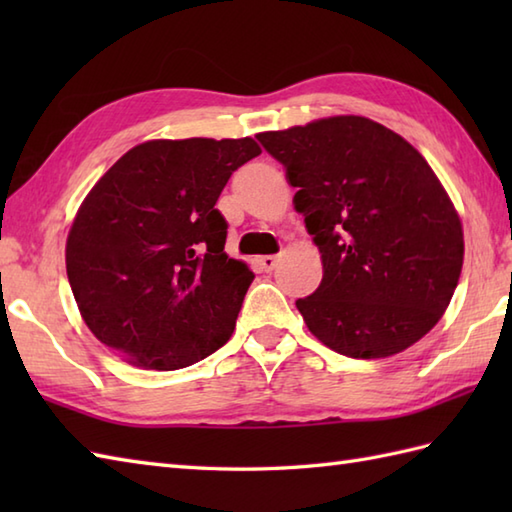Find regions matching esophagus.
Returning <instances> with one entry per match:
<instances>
[{
	"instance_id": "1",
	"label": "esophagus",
	"mask_w": 512,
	"mask_h": 512,
	"mask_svg": "<svg viewBox=\"0 0 512 512\" xmlns=\"http://www.w3.org/2000/svg\"><path fill=\"white\" fill-rule=\"evenodd\" d=\"M277 262H279V259H277L275 255H266V257H259V259H257L259 268L266 270V273H270V270H273V268L277 266Z\"/></svg>"
}]
</instances>
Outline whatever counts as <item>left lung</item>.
Masks as SVG:
<instances>
[{
	"label": "left lung",
	"mask_w": 512,
	"mask_h": 512,
	"mask_svg": "<svg viewBox=\"0 0 512 512\" xmlns=\"http://www.w3.org/2000/svg\"><path fill=\"white\" fill-rule=\"evenodd\" d=\"M297 187L323 259L321 286L297 308L308 330L350 358L420 341L447 310L464 259L460 217L405 138L363 116L257 134Z\"/></svg>",
	"instance_id": "8db88e82"
}]
</instances>
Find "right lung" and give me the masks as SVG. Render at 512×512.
<instances>
[{"instance_id": "right-lung-1", "label": "right lung", "mask_w": 512, "mask_h": 512, "mask_svg": "<svg viewBox=\"0 0 512 512\" xmlns=\"http://www.w3.org/2000/svg\"><path fill=\"white\" fill-rule=\"evenodd\" d=\"M253 138L149 140L94 184L65 246L85 325L129 363L189 367L231 339L250 281L215 209Z\"/></svg>"}]
</instances>
